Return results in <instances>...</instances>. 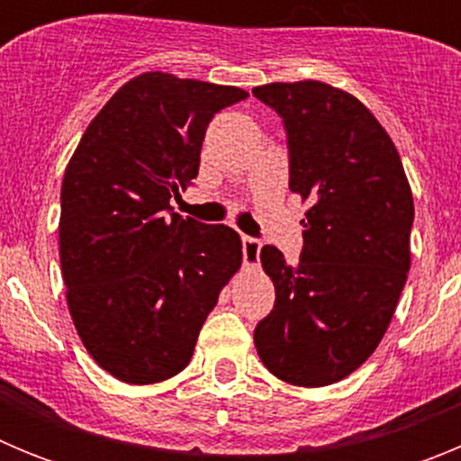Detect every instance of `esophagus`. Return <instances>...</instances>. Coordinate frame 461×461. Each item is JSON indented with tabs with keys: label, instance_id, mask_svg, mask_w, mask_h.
Masks as SVG:
<instances>
[{
	"label": "esophagus",
	"instance_id": "obj_1",
	"mask_svg": "<svg viewBox=\"0 0 461 461\" xmlns=\"http://www.w3.org/2000/svg\"><path fill=\"white\" fill-rule=\"evenodd\" d=\"M260 240L256 238H242V256H244V266L251 267V270H258L260 263Z\"/></svg>",
	"mask_w": 461,
	"mask_h": 461
}]
</instances>
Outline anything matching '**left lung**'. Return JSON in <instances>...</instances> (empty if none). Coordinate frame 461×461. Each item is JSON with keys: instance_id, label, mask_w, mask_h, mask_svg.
<instances>
[{"instance_id": "1", "label": "left lung", "mask_w": 461, "mask_h": 461, "mask_svg": "<svg viewBox=\"0 0 461 461\" xmlns=\"http://www.w3.org/2000/svg\"><path fill=\"white\" fill-rule=\"evenodd\" d=\"M284 117L291 191L309 203L295 266L260 249L276 303L256 325L260 360L281 381L323 388L381 344L411 267L413 194L393 138L353 94L321 80L254 87Z\"/></svg>"}]
</instances>
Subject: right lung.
<instances>
[{
	"mask_svg": "<svg viewBox=\"0 0 461 461\" xmlns=\"http://www.w3.org/2000/svg\"><path fill=\"white\" fill-rule=\"evenodd\" d=\"M247 96L233 85L140 73L89 122L64 170L59 263L68 313L110 376L152 385L180 374L242 266L233 228L166 212L198 175L214 113Z\"/></svg>",
	"mask_w": 461,
	"mask_h": 461,
	"instance_id": "add662e5",
	"label": "right lung"
}]
</instances>
